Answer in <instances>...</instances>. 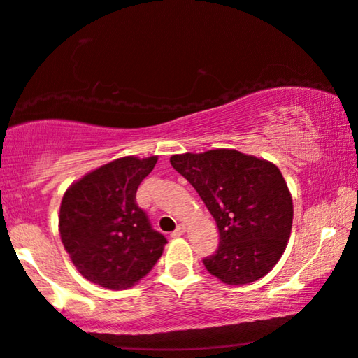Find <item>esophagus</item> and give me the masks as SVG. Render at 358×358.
Listing matches in <instances>:
<instances>
[{"instance_id":"34e87169","label":"esophagus","mask_w":358,"mask_h":358,"mask_svg":"<svg viewBox=\"0 0 358 358\" xmlns=\"http://www.w3.org/2000/svg\"><path fill=\"white\" fill-rule=\"evenodd\" d=\"M185 232H186V226L185 224H178L177 229L172 232V237H180V236H183Z\"/></svg>"}]
</instances>
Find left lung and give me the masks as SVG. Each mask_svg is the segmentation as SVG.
Wrapping results in <instances>:
<instances>
[{
  "label": "left lung",
  "instance_id": "8db88e82",
  "mask_svg": "<svg viewBox=\"0 0 358 358\" xmlns=\"http://www.w3.org/2000/svg\"><path fill=\"white\" fill-rule=\"evenodd\" d=\"M170 164L189 181L217 221L220 243L206 257L210 274L229 285L261 279L290 239L293 201L274 164L236 150L177 155Z\"/></svg>",
  "mask_w": 358,
  "mask_h": 358
}]
</instances>
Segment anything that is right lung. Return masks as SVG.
Instances as JSON below:
<instances>
[{"mask_svg": "<svg viewBox=\"0 0 358 358\" xmlns=\"http://www.w3.org/2000/svg\"><path fill=\"white\" fill-rule=\"evenodd\" d=\"M156 156L121 157L87 173L66 189L59 228L76 269L100 287L122 290L148 274L167 239L138 207L137 189Z\"/></svg>", "mask_w": 358, "mask_h": 358, "instance_id": "right-lung-1", "label": "right lung"}]
</instances>
